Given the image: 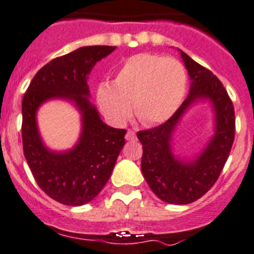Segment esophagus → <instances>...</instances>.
Segmentation results:
<instances>
[{
    "label": "esophagus",
    "instance_id": "34e87169",
    "mask_svg": "<svg viewBox=\"0 0 254 254\" xmlns=\"http://www.w3.org/2000/svg\"><path fill=\"white\" fill-rule=\"evenodd\" d=\"M125 139H127V140H130V141L135 140V139H136V135H135V131H132V130H127V135H125Z\"/></svg>",
    "mask_w": 254,
    "mask_h": 254
}]
</instances>
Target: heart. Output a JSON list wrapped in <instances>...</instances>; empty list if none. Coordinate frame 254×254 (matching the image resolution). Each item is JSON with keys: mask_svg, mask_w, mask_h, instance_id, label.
I'll use <instances>...</instances> for the list:
<instances>
[{"mask_svg": "<svg viewBox=\"0 0 254 254\" xmlns=\"http://www.w3.org/2000/svg\"><path fill=\"white\" fill-rule=\"evenodd\" d=\"M187 73L177 59L138 54L127 59L113 85L98 87L96 101L114 125H124L134 113L145 125L164 123L177 111L186 94Z\"/></svg>", "mask_w": 254, "mask_h": 254, "instance_id": "b5f03b06", "label": "heart"}]
</instances>
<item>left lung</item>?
<instances>
[{
	"label": "left lung",
	"instance_id": "1",
	"mask_svg": "<svg viewBox=\"0 0 254 254\" xmlns=\"http://www.w3.org/2000/svg\"><path fill=\"white\" fill-rule=\"evenodd\" d=\"M181 55L191 79L188 96L164 124L136 134L143 145L141 172L146 183L158 198L170 204L195 202L214 186L228 159L236 132L233 103L223 84L186 52L181 51ZM205 98L215 108V136L194 161L177 160L170 146L172 131L184 111L195 101Z\"/></svg>",
	"mask_w": 254,
	"mask_h": 254
}]
</instances>
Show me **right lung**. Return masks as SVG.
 Returning a JSON list of instances; mask_svg holds the SVG:
<instances>
[{
  "label": "right lung",
  "instance_id": "1",
  "mask_svg": "<svg viewBox=\"0 0 254 254\" xmlns=\"http://www.w3.org/2000/svg\"><path fill=\"white\" fill-rule=\"evenodd\" d=\"M115 46H84L40 68L22 99V145L31 173L40 188L56 202L82 205L101 191L125 144V129L104 124L89 101L87 75ZM66 98L82 111L79 143L65 153L49 151L42 144L36 111L49 98Z\"/></svg>",
  "mask_w": 254,
  "mask_h": 254
}]
</instances>
